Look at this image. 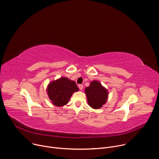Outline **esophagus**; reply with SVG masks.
<instances>
[{
	"label": "esophagus",
	"instance_id": "1",
	"mask_svg": "<svg viewBox=\"0 0 159 159\" xmlns=\"http://www.w3.org/2000/svg\"><path fill=\"white\" fill-rule=\"evenodd\" d=\"M79 89L80 90H82L83 89V88H84V86H83V85H82V84H80V85H79Z\"/></svg>",
	"mask_w": 159,
	"mask_h": 159
}]
</instances>
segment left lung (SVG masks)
<instances>
[{
  "instance_id": "8db88e82",
  "label": "left lung",
  "mask_w": 159,
  "mask_h": 159,
  "mask_svg": "<svg viewBox=\"0 0 159 159\" xmlns=\"http://www.w3.org/2000/svg\"><path fill=\"white\" fill-rule=\"evenodd\" d=\"M85 92L89 105L94 109L101 107L107 101V90L97 80L90 82V85L85 88Z\"/></svg>"
}]
</instances>
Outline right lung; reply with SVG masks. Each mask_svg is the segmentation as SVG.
I'll return each mask as SVG.
<instances>
[{
	"label": "right lung",
	"mask_w": 159,
	"mask_h": 159,
	"mask_svg": "<svg viewBox=\"0 0 159 159\" xmlns=\"http://www.w3.org/2000/svg\"><path fill=\"white\" fill-rule=\"evenodd\" d=\"M78 90L76 83L66 77H61L52 82L47 88L49 98L56 106L66 104L72 94Z\"/></svg>",
	"instance_id": "1"
}]
</instances>
